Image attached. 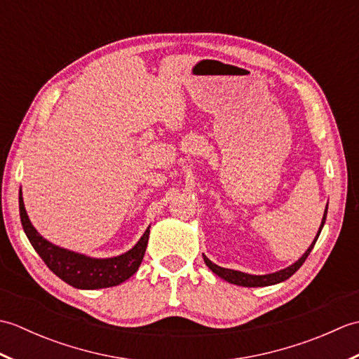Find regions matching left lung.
Here are the masks:
<instances>
[{
	"instance_id": "obj_1",
	"label": "left lung",
	"mask_w": 359,
	"mask_h": 359,
	"mask_svg": "<svg viewBox=\"0 0 359 359\" xmlns=\"http://www.w3.org/2000/svg\"><path fill=\"white\" fill-rule=\"evenodd\" d=\"M325 217H327V207H325V212H324V217H323V224L321 226H319V231L316 234L315 241L311 242V245L309 247V250L306 251V253L302 255V257L299 259V261L294 262L293 265H290L288 269H284L280 271H276V273H271V274H264V276H253V274H247V273H242V271H236V270H230V269H222V266H219L216 264H212L208 257L203 256V261L205 264L208 265V269L216 273L219 278L225 279L226 282H230V284H236V285H242V287H266V285H273V284H279V282L288 279L292 274H294L297 270H299V266L306 262V259L309 257L310 251L313 250L315 243L319 238V234H321V230L323 226L325 224Z\"/></svg>"
}]
</instances>
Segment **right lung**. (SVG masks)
Returning a JSON list of instances; mask_svg holds the SVG:
<instances>
[{
    "instance_id": "obj_1",
    "label": "right lung",
    "mask_w": 359,
    "mask_h": 359,
    "mask_svg": "<svg viewBox=\"0 0 359 359\" xmlns=\"http://www.w3.org/2000/svg\"><path fill=\"white\" fill-rule=\"evenodd\" d=\"M20 217L21 225L25 230L29 242L44 264L49 266V270L57 276L75 288L94 290V288H106L118 285L121 282L129 279L139 270L143 261L144 251H147L149 228L142 236V239L135 243V247L128 253L109 257V259H93L83 256L74 251L60 248L53 243L43 239V236L36 233L35 228L30 224L27 212L22 203V197L20 191Z\"/></svg>"
}]
</instances>
